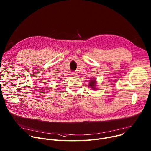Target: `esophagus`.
Here are the masks:
<instances>
[{
  "instance_id": "obj_1",
  "label": "esophagus",
  "mask_w": 151,
  "mask_h": 151,
  "mask_svg": "<svg viewBox=\"0 0 151 151\" xmlns=\"http://www.w3.org/2000/svg\"><path fill=\"white\" fill-rule=\"evenodd\" d=\"M77 75H78V73H77L76 72H72V76H76Z\"/></svg>"
}]
</instances>
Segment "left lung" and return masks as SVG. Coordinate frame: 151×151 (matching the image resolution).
Listing matches in <instances>:
<instances>
[{
	"label": "left lung",
	"instance_id": "1",
	"mask_svg": "<svg viewBox=\"0 0 151 151\" xmlns=\"http://www.w3.org/2000/svg\"><path fill=\"white\" fill-rule=\"evenodd\" d=\"M90 82H89V85L90 86V87L93 89H97V88H96V79H93V80H90Z\"/></svg>",
	"mask_w": 151,
	"mask_h": 151
}]
</instances>
